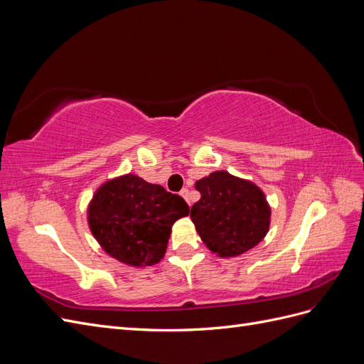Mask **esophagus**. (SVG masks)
Segmentation results:
<instances>
[{
	"label": "esophagus",
	"instance_id": "esophagus-1",
	"mask_svg": "<svg viewBox=\"0 0 364 364\" xmlns=\"http://www.w3.org/2000/svg\"><path fill=\"white\" fill-rule=\"evenodd\" d=\"M181 196L183 197V199L188 202V205H191V202H190V191H188V188H183L182 191H181Z\"/></svg>",
	"mask_w": 364,
	"mask_h": 364
}]
</instances>
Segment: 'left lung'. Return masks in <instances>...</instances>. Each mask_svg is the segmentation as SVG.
<instances>
[{
	"label": "left lung",
	"mask_w": 364,
	"mask_h": 364,
	"mask_svg": "<svg viewBox=\"0 0 364 364\" xmlns=\"http://www.w3.org/2000/svg\"><path fill=\"white\" fill-rule=\"evenodd\" d=\"M200 200L191 220L205 246L230 258L255 247L270 228V205L259 186L228 171H214L196 182Z\"/></svg>",
	"instance_id": "obj_1"
}]
</instances>
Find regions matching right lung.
Returning <instances> with one entry per match:
<instances>
[{
  "label": "right lung",
  "mask_w": 364,
  "mask_h": 364,
  "mask_svg": "<svg viewBox=\"0 0 364 364\" xmlns=\"http://www.w3.org/2000/svg\"><path fill=\"white\" fill-rule=\"evenodd\" d=\"M188 213L181 196L129 173L106 181L94 193L87 225L109 257L146 267L164 258L171 226Z\"/></svg>",
  "instance_id": "right-lung-1"
}]
</instances>
